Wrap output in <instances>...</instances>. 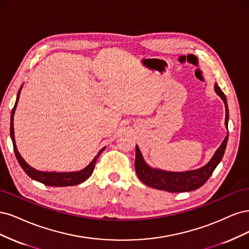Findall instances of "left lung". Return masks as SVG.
<instances>
[{"label":"left lung","mask_w":249,"mask_h":249,"mask_svg":"<svg viewBox=\"0 0 249 249\" xmlns=\"http://www.w3.org/2000/svg\"><path fill=\"white\" fill-rule=\"evenodd\" d=\"M214 90L219 97L222 99L224 107H226V127L228 129L229 124V108L227 97L221 91L218 85L215 83ZM229 134H227L226 139L223 140L219 148L216 150L214 155L210 159V161L204 166L197 168V170L186 171V172H167L160 168L151 167L146 163L143 159L141 150L136 145L135 147V172L140 180L145 183L146 185L152 188H156L159 190H165L168 192H185L192 191L203 186L207 180L211 177L212 173L221 161L224 151L227 148Z\"/></svg>","instance_id":"8db88e82"}]
</instances>
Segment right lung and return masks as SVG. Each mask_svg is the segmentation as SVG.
<instances>
[{"label":"right lung","mask_w":249,"mask_h":249,"mask_svg":"<svg viewBox=\"0 0 249 249\" xmlns=\"http://www.w3.org/2000/svg\"><path fill=\"white\" fill-rule=\"evenodd\" d=\"M22 89V86L20 87V89L18 90V96H17V101H15L14 107L12 108L11 111V119H10V136L11 140L13 142V149H14V153L15 156H17L18 161L19 163V165L21 166V168L25 173L29 176L31 179H33L35 181H38L40 183L44 184V185L47 186H53V187H64V186H74L77 185L79 183H83L84 181H86L88 178L90 177L92 175L94 167H95V163L97 161V158L99 157V155L101 154V152L106 149V147L102 148L98 154L94 157V159L92 161L88 164L85 168L81 171H76V172H42V171H38L35 170L34 167H32L31 165H29L25 159H23L19 152L18 151L17 148V143H15V139H14V127H13V120H14V114H15V109H17L18 107V102L19 99V94L20 91Z\"/></svg>","instance_id":"right-lung-1"}]
</instances>
